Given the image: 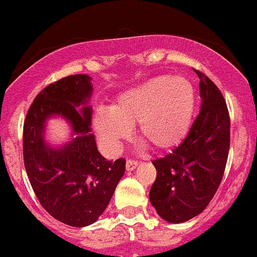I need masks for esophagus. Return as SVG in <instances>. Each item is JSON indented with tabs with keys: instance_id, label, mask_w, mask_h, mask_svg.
I'll use <instances>...</instances> for the list:
<instances>
[{
	"instance_id": "esophagus-1",
	"label": "esophagus",
	"mask_w": 257,
	"mask_h": 257,
	"mask_svg": "<svg viewBox=\"0 0 257 257\" xmlns=\"http://www.w3.org/2000/svg\"><path fill=\"white\" fill-rule=\"evenodd\" d=\"M137 165H139V162L137 161H134V160H127V161H126V170H127V171H134V170L137 167Z\"/></svg>"
}]
</instances>
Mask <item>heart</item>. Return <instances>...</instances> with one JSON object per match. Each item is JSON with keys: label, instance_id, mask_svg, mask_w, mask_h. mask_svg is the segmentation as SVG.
Masks as SVG:
<instances>
[{"label": "heart", "instance_id": "heart-1", "mask_svg": "<svg viewBox=\"0 0 257 257\" xmlns=\"http://www.w3.org/2000/svg\"><path fill=\"white\" fill-rule=\"evenodd\" d=\"M195 88L182 76H157L121 93L110 111L95 115L98 137L111 151L137 123L142 141L156 151L177 146L189 132L195 112Z\"/></svg>", "mask_w": 257, "mask_h": 257}]
</instances>
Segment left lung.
Returning <instances> with one entry per match:
<instances>
[{"label":"left lung","instance_id":"obj_1","mask_svg":"<svg viewBox=\"0 0 257 257\" xmlns=\"http://www.w3.org/2000/svg\"><path fill=\"white\" fill-rule=\"evenodd\" d=\"M200 78L201 108L184 141L152 161L157 176L150 201L161 218L181 223L201 214L222 180L230 147V117L222 93L205 73Z\"/></svg>","mask_w":257,"mask_h":257}]
</instances>
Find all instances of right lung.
<instances>
[{
  "instance_id": "1",
  "label": "right lung",
  "mask_w": 257,
  "mask_h": 257,
  "mask_svg": "<svg viewBox=\"0 0 257 257\" xmlns=\"http://www.w3.org/2000/svg\"><path fill=\"white\" fill-rule=\"evenodd\" d=\"M92 78L72 75L45 87L30 107L24 125V161L43 209L73 227L96 222L125 174V160L108 161L91 134ZM61 117L70 139L50 145L44 139L51 118Z\"/></svg>"
}]
</instances>
